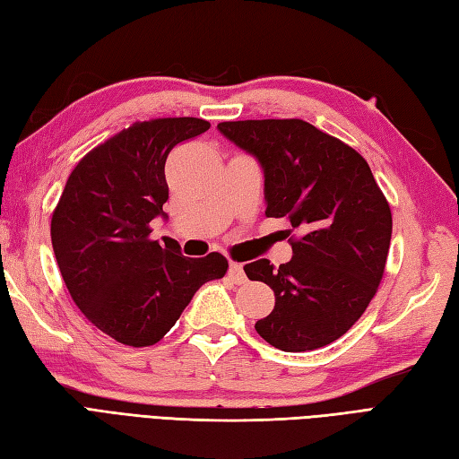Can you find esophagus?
Returning <instances> with one entry per match:
<instances>
[{"mask_svg":"<svg viewBox=\"0 0 459 459\" xmlns=\"http://www.w3.org/2000/svg\"><path fill=\"white\" fill-rule=\"evenodd\" d=\"M228 276H230L231 281L236 282V284H245V282H247V274H245L241 263H230Z\"/></svg>","mask_w":459,"mask_h":459,"instance_id":"34e87169","label":"esophagus"}]
</instances>
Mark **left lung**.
<instances>
[{
    "label": "left lung",
    "instance_id": "obj_1",
    "mask_svg": "<svg viewBox=\"0 0 459 459\" xmlns=\"http://www.w3.org/2000/svg\"><path fill=\"white\" fill-rule=\"evenodd\" d=\"M223 136L264 169L268 218H286L292 261L243 266L274 290V309L256 333L284 352L341 339L377 292L391 241V210L370 165L349 143L299 118L231 120Z\"/></svg>",
    "mask_w": 459,
    "mask_h": 459
}]
</instances>
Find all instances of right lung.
Wrapping results in <instances>:
<instances>
[{"label":"right lung","mask_w":459,"mask_h":459,"mask_svg":"<svg viewBox=\"0 0 459 459\" xmlns=\"http://www.w3.org/2000/svg\"><path fill=\"white\" fill-rule=\"evenodd\" d=\"M195 117L134 122L85 153L52 212V247L65 288L93 325L128 346L163 339L196 290L228 273V259H191L177 241L150 239L169 198L165 161L200 136Z\"/></svg>","instance_id":"add662e5"}]
</instances>
